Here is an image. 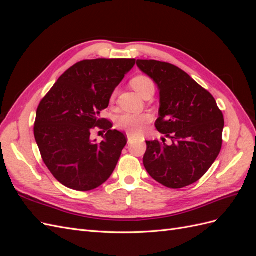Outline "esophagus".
I'll use <instances>...</instances> for the list:
<instances>
[{
    "label": "esophagus",
    "instance_id": "esophagus-1",
    "mask_svg": "<svg viewBox=\"0 0 256 256\" xmlns=\"http://www.w3.org/2000/svg\"><path fill=\"white\" fill-rule=\"evenodd\" d=\"M127 138H128V143H131V142H132V136L128 134V136H127Z\"/></svg>",
    "mask_w": 256,
    "mask_h": 256
}]
</instances>
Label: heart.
Masks as SVG:
<instances>
[{"mask_svg": "<svg viewBox=\"0 0 256 256\" xmlns=\"http://www.w3.org/2000/svg\"><path fill=\"white\" fill-rule=\"evenodd\" d=\"M131 86L134 88L141 97L145 92L150 90H154V85L152 79L145 76H138L131 80ZM115 94L112 95V100L114 99ZM150 116L147 114H122L118 120V126L120 129L126 130L129 134H138L141 130L143 125L148 122Z\"/></svg>", "mask_w": 256, "mask_h": 256, "instance_id": "heart-1", "label": "heart"}]
</instances>
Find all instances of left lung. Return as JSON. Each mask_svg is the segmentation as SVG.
Instances as JSON below:
<instances>
[{
    "mask_svg": "<svg viewBox=\"0 0 256 256\" xmlns=\"http://www.w3.org/2000/svg\"><path fill=\"white\" fill-rule=\"evenodd\" d=\"M140 70L157 84L159 118L154 122L166 138L146 141V171L168 188L194 184L212 166L222 146L223 114L210 92L180 68L164 62L138 60Z\"/></svg>",
    "mask_w": 256,
    "mask_h": 256,
    "instance_id": "obj_1",
    "label": "left lung"
}]
</instances>
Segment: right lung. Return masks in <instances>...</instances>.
Segmentation results:
<instances>
[{"label": "right lung", "mask_w": 256, "mask_h": 256, "mask_svg": "<svg viewBox=\"0 0 256 256\" xmlns=\"http://www.w3.org/2000/svg\"><path fill=\"white\" fill-rule=\"evenodd\" d=\"M134 64V58L81 60L60 76L38 106L35 140L44 164L65 187L90 191L112 175L127 140L100 113ZM95 126L107 131L100 144L90 138Z\"/></svg>", "instance_id": "add662e5"}]
</instances>
